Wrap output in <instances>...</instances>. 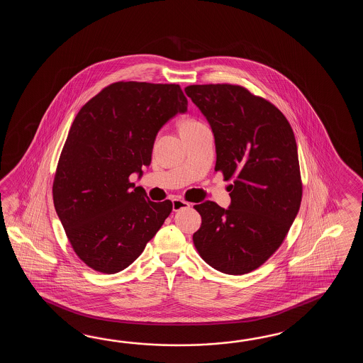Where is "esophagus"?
<instances>
[{"instance_id":"obj_1","label":"esophagus","mask_w":363,"mask_h":363,"mask_svg":"<svg viewBox=\"0 0 363 363\" xmlns=\"http://www.w3.org/2000/svg\"><path fill=\"white\" fill-rule=\"evenodd\" d=\"M189 206H191L189 202L182 200V199H174V200H172V210H174V211H179V210H182V208H189Z\"/></svg>"}]
</instances>
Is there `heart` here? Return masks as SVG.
<instances>
[{"instance_id":"1","label":"heart","mask_w":363,"mask_h":363,"mask_svg":"<svg viewBox=\"0 0 363 363\" xmlns=\"http://www.w3.org/2000/svg\"><path fill=\"white\" fill-rule=\"evenodd\" d=\"M202 125H205V124L200 122V121H197V119H194V118H184L179 123V130H180L182 135H185L188 132H192L197 130V128H200Z\"/></svg>"}]
</instances>
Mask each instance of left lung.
Returning a JSON list of instances; mask_svg holds the SVG:
<instances>
[{
	"label": "left lung",
	"mask_w": 363,
	"mask_h": 363,
	"mask_svg": "<svg viewBox=\"0 0 363 363\" xmlns=\"http://www.w3.org/2000/svg\"><path fill=\"white\" fill-rule=\"evenodd\" d=\"M186 96L214 132L216 172L228 185L231 206L194 205L199 255L213 269L242 275L261 267L283 244L302 200L294 130L270 101L235 84L188 85Z\"/></svg>",
	"instance_id": "obj_1"
}]
</instances>
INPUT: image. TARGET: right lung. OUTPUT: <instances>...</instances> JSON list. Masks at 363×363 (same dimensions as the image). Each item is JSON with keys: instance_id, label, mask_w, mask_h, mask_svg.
<instances>
[{"instance_id": "add662e5", "label": "right lung", "mask_w": 363, "mask_h": 363, "mask_svg": "<svg viewBox=\"0 0 363 363\" xmlns=\"http://www.w3.org/2000/svg\"><path fill=\"white\" fill-rule=\"evenodd\" d=\"M186 105L179 84L116 82L79 110L57 164L53 201L88 267L124 270L170 216L172 202L149 200L130 175L150 164L157 133Z\"/></svg>"}]
</instances>
